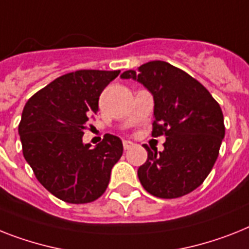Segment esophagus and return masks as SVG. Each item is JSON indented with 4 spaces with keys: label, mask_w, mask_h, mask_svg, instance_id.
Wrapping results in <instances>:
<instances>
[{
    "label": "esophagus",
    "mask_w": 249,
    "mask_h": 249,
    "mask_svg": "<svg viewBox=\"0 0 249 249\" xmlns=\"http://www.w3.org/2000/svg\"><path fill=\"white\" fill-rule=\"evenodd\" d=\"M133 146H135V143L131 142V141H127V140H124V141H123V149L124 150H129L131 147H133Z\"/></svg>",
    "instance_id": "34e87169"
}]
</instances>
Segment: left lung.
<instances>
[{
	"label": "left lung",
	"mask_w": 249,
	"mask_h": 249,
	"mask_svg": "<svg viewBox=\"0 0 249 249\" xmlns=\"http://www.w3.org/2000/svg\"><path fill=\"white\" fill-rule=\"evenodd\" d=\"M122 79L142 84L154 96L153 135L164 136V150H150L137 170L142 187L159 198H178L203 183L216 161L225 135L219 103L183 70L151 61L128 70Z\"/></svg>",
	"instance_id": "1"
}]
</instances>
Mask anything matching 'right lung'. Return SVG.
Here are the masks:
<instances>
[{
  "label": "right lung",
  "mask_w": 249,
  "mask_h": 249,
  "mask_svg": "<svg viewBox=\"0 0 249 249\" xmlns=\"http://www.w3.org/2000/svg\"><path fill=\"white\" fill-rule=\"evenodd\" d=\"M121 71L79 70L36 91L22 110L18 133L24 158L36 179L69 203H88L106 192L113 165L121 159L120 137L107 133L94 149L83 142L99 96Z\"/></svg>",
  "instance_id": "obj_1"
}]
</instances>
